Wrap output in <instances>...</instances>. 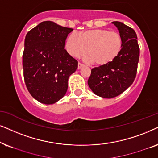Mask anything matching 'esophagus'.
I'll return each mask as SVG.
<instances>
[{
  "label": "esophagus",
  "instance_id": "obj_1",
  "mask_svg": "<svg viewBox=\"0 0 158 158\" xmlns=\"http://www.w3.org/2000/svg\"><path fill=\"white\" fill-rule=\"evenodd\" d=\"M83 66H84V64H81V63H79V64H78V69H80L81 68H82Z\"/></svg>",
  "mask_w": 158,
  "mask_h": 158
}]
</instances>
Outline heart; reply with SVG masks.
Returning a JSON list of instances; mask_svg holds the SVG:
<instances>
[{
    "mask_svg": "<svg viewBox=\"0 0 158 158\" xmlns=\"http://www.w3.org/2000/svg\"><path fill=\"white\" fill-rule=\"evenodd\" d=\"M123 40L119 33L106 29H93L70 34L66 40V51L73 58H78L87 52L85 60L106 66L112 63L121 51Z\"/></svg>",
    "mask_w": 158,
    "mask_h": 158,
    "instance_id": "b5f03b06",
    "label": "heart"
}]
</instances>
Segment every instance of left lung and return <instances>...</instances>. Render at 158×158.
<instances>
[{
  "label": "left lung",
  "mask_w": 158,
  "mask_h": 158,
  "mask_svg": "<svg viewBox=\"0 0 158 158\" xmlns=\"http://www.w3.org/2000/svg\"><path fill=\"white\" fill-rule=\"evenodd\" d=\"M123 40L121 51L112 63L92 69L88 85L96 95L103 98L118 96L134 82L139 58L137 36L131 27L120 22H112Z\"/></svg>",
  "instance_id": "left-lung-1"
}]
</instances>
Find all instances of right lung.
I'll use <instances>...</instances> for the list:
<instances>
[{
    "label": "right lung",
    "mask_w": 158,
    "mask_h": 158,
    "mask_svg": "<svg viewBox=\"0 0 158 158\" xmlns=\"http://www.w3.org/2000/svg\"><path fill=\"white\" fill-rule=\"evenodd\" d=\"M73 29L45 21L27 34L23 52V69L27 88L35 100L56 103L66 93L68 80L78 62L65 50Z\"/></svg>",
    "instance_id": "1"
}]
</instances>
